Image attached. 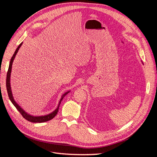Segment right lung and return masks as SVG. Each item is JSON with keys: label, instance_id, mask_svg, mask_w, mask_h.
<instances>
[{"label": "right lung", "instance_id": "right-lung-1", "mask_svg": "<svg viewBox=\"0 0 157 157\" xmlns=\"http://www.w3.org/2000/svg\"><path fill=\"white\" fill-rule=\"evenodd\" d=\"M23 44V42L21 43L17 46V49L16 50L15 52H14V54L13 55V56L12 57V58L10 59V64H9V67H8V73H7V75H6V89H7V92H8V97L9 99H10V100L11 101V102L12 103L13 105L16 107V108L17 109V111L20 112L21 115L24 117L26 120H27L28 121L31 122H34V123H41V122H47L48 121L52 120V118H53L57 114H58V110H59V105L62 101V99H63V98L67 95L69 92H70V90L69 91L65 92L62 96L61 97V99H59V103H58V105L57 108L55 109L54 111H52V113H49V114H47V115H41V116H35V115H31V114L28 113L27 112H26L24 109H23L22 107H21V106L19 105V104L16 101L15 99L13 98V94H12V89H11V84H10V77H11V73H12V63H13V61L16 58V56L17 53V52L19 50V49L20 48V47Z\"/></svg>", "mask_w": 157, "mask_h": 157}]
</instances>
